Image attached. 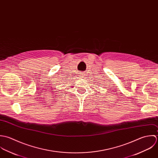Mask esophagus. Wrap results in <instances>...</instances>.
Masks as SVG:
<instances>
[{
  "label": "esophagus",
  "mask_w": 158,
  "mask_h": 158,
  "mask_svg": "<svg viewBox=\"0 0 158 158\" xmlns=\"http://www.w3.org/2000/svg\"><path fill=\"white\" fill-rule=\"evenodd\" d=\"M85 74H84V73H82V74H81V77H82V78H84L85 77Z\"/></svg>",
  "instance_id": "obj_1"
}]
</instances>
